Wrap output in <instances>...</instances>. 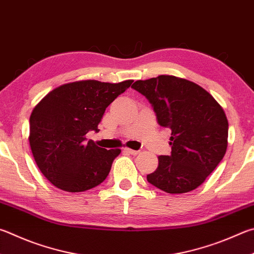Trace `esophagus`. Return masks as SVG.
<instances>
[{"instance_id":"1","label":"esophagus","mask_w":254,"mask_h":254,"mask_svg":"<svg viewBox=\"0 0 254 254\" xmlns=\"http://www.w3.org/2000/svg\"><path fill=\"white\" fill-rule=\"evenodd\" d=\"M124 152H127V153H130V154H132V155H136V154H139V152L140 151H136V150H132V149H128V147H124Z\"/></svg>"}]
</instances>
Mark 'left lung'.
<instances>
[{
  "label": "left lung",
  "instance_id": "left-lung-1",
  "mask_svg": "<svg viewBox=\"0 0 254 254\" xmlns=\"http://www.w3.org/2000/svg\"><path fill=\"white\" fill-rule=\"evenodd\" d=\"M132 87L149 100L160 126L171 130V154L159 156L147 182L172 194L200 187L227 151L229 123L222 107L203 87L173 75L139 80Z\"/></svg>",
  "mask_w": 254,
  "mask_h": 254
}]
</instances>
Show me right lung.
I'll return each instance as SVG.
<instances>
[{"instance_id":"obj_1","label":"right lung","mask_w":254,"mask_h":254,"mask_svg":"<svg viewBox=\"0 0 254 254\" xmlns=\"http://www.w3.org/2000/svg\"><path fill=\"white\" fill-rule=\"evenodd\" d=\"M132 80L105 83L95 80L63 84L36 104L30 117V146L40 171L66 192H83L102 183L120 149L105 150L90 140L110 104Z\"/></svg>"}]
</instances>
